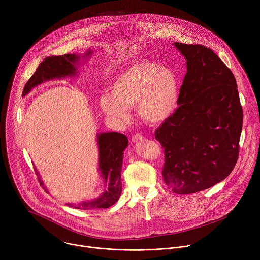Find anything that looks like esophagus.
Returning <instances> with one entry per match:
<instances>
[{
	"mask_svg": "<svg viewBox=\"0 0 260 260\" xmlns=\"http://www.w3.org/2000/svg\"><path fill=\"white\" fill-rule=\"evenodd\" d=\"M144 139V137L142 136V135H140V134H136V135H134L133 137H132V141L134 142V143H137V142H139V141H142Z\"/></svg>",
	"mask_w": 260,
	"mask_h": 260,
	"instance_id": "esophagus-1",
	"label": "esophagus"
}]
</instances>
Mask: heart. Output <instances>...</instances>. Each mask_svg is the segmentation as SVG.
I'll list each match as a JSON object with an SVG mask.
<instances>
[{"label":"heart","mask_w":260,"mask_h":260,"mask_svg":"<svg viewBox=\"0 0 260 260\" xmlns=\"http://www.w3.org/2000/svg\"><path fill=\"white\" fill-rule=\"evenodd\" d=\"M110 94L100 96L99 106L110 119L120 122L128 118V108L148 123L157 124L170 118L177 109L180 78L171 67L152 60L132 62L111 83Z\"/></svg>","instance_id":"1"}]
</instances>
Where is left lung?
Wrapping results in <instances>:
<instances>
[{"label":"left lung","mask_w":260,"mask_h":260,"mask_svg":"<svg viewBox=\"0 0 260 260\" xmlns=\"http://www.w3.org/2000/svg\"><path fill=\"white\" fill-rule=\"evenodd\" d=\"M186 59L179 107L155 132L165 149L162 177L178 194L224 180L239 156L243 109L232 71L203 45L175 42Z\"/></svg>","instance_id":"obj_1"}]
</instances>
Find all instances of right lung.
<instances>
[{
    "instance_id": "right-lung-1",
    "label": "right lung",
    "mask_w": 260,
    "mask_h": 260,
    "mask_svg": "<svg viewBox=\"0 0 260 260\" xmlns=\"http://www.w3.org/2000/svg\"><path fill=\"white\" fill-rule=\"evenodd\" d=\"M92 54L91 50H88L82 57L86 58ZM81 56L75 53H67L59 56L46 57L37 68L34 75L26 82L22 96L26 95L34 87L42 84L43 82L52 79H62L67 76L74 77L78 74L77 67L80 63ZM98 147H99V171L106 183V189L96 199L91 201L82 202L79 204H67L69 207L90 210V209H104L114 205L121 194V168L123 160V151L128 146V140L125 135L116 132H106L96 135ZM38 175L40 184L44 190L43 181Z\"/></svg>"
}]
</instances>
